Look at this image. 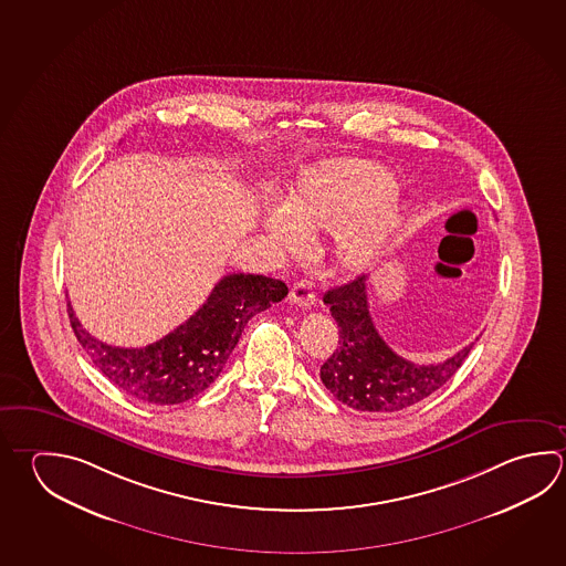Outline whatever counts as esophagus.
<instances>
[{
	"label": "esophagus",
	"instance_id": "obj_1",
	"mask_svg": "<svg viewBox=\"0 0 566 566\" xmlns=\"http://www.w3.org/2000/svg\"><path fill=\"white\" fill-rule=\"evenodd\" d=\"M289 301L303 308H308L311 305H315L317 295H315L313 283H311V281H297V283L291 287V293H289Z\"/></svg>",
	"mask_w": 566,
	"mask_h": 566
}]
</instances>
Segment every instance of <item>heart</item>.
Listing matches in <instances>:
<instances>
[{
    "label": "heart",
    "mask_w": 566,
    "mask_h": 566,
    "mask_svg": "<svg viewBox=\"0 0 566 566\" xmlns=\"http://www.w3.org/2000/svg\"><path fill=\"white\" fill-rule=\"evenodd\" d=\"M391 177L363 161H329L308 171L287 207H269L265 229L273 241L295 247L303 229L335 231V258L340 268L360 271L379 255L395 227Z\"/></svg>",
    "instance_id": "obj_1"
}]
</instances>
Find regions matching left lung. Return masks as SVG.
<instances>
[{
	"instance_id": "left-lung-1",
	"label": "left lung",
	"mask_w": 566,
	"mask_h": 566,
	"mask_svg": "<svg viewBox=\"0 0 566 566\" xmlns=\"http://www.w3.org/2000/svg\"><path fill=\"white\" fill-rule=\"evenodd\" d=\"M323 301L339 325V347L323 363L321 380L337 401L357 411H401L421 402L451 379L473 349L471 343L437 365L399 357L373 325L365 275L329 289Z\"/></svg>"
}]
</instances>
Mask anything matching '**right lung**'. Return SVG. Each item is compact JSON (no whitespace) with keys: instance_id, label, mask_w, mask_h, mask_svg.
Segmentation results:
<instances>
[{"instance_id":"1","label":"right lung","mask_w":566,"mask_h":566,"mask_svg":"<svg viewBox=\"0 0 566 566\" xmlns=\"http://www.w3.org/2000/svg\"><path fill=\"white\" fill-rule=\"evenodd\" d=\"M279 279L229 273L196 315L147 347H112L92 337L67 303L73 333L93 365L122 391L155 405L189 401L221 375L247 321L287 297Z\"/></svg>"}]
</instances>
